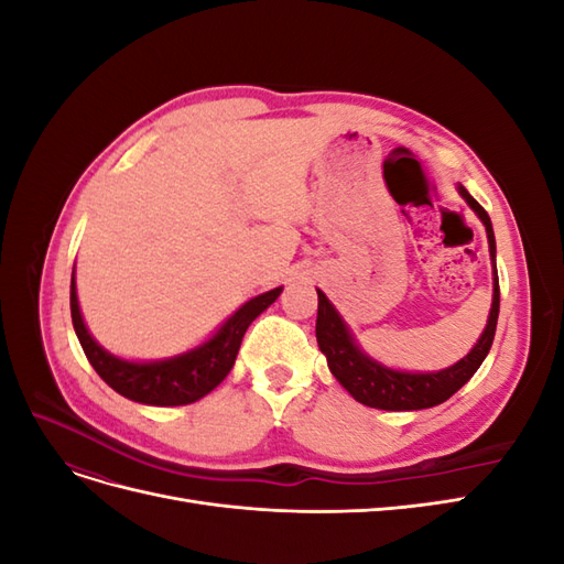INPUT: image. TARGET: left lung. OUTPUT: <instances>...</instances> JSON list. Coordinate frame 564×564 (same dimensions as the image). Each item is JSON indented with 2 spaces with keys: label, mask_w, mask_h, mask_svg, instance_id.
<instances>
[{
  "label": "left lung",
  "mask_w": 564,
  "mask_h": 564,
  "mask_svg": "<svg viewBox=\"0 0 564 564\" xmlns=\"http://www.w3.org/2000/svg\"><path fill=\"white\" fill-rule=\"evenodd\" d=\"M458 195L468 202V207L480 216L489 240V256L494 265V299L487 327L477 338L473 350L460 360L440 371H400L371 360L362 348L355 344L348 324L336 313L332 301L317 289V324L315 336L319 350L327 355L329 371L350 395L373 409L386 412H414L429 409L449 400L454 392L470 381L473 373L480 369L497 334L499 319V275H497V240H494L489 214L477 204L464 185L456 187Z\"/></svg>",
  "instance_id": "8db88e82"
}]
</instances>
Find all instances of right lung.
Returning a JSON list of instances; mask_svg holds the SVG:
<instances>
[{
	"label": "right lung",
	"mask_w": 564,
	"mask_h": 564,
	"mask_svg": "<svg viewBox=\"0 0 564 564\" xmlns=\"http://www.w3.org/2000/svg\"><path fill=\"white\" fill-rule=\"evenodd\" d=\"M280 294L282 286L270 289V292L261 296H253L240 311H235L224 324H220V329L209 340H204L202 346L155 362L122 360V357H117L108 352L104 346L96 344L87 329V324L82 319L75 272L70 282V313L73 327L84 355H87V360L91 362L98 377L112 390L141 404L181 406L209 395V392L228 377L249 324L259 317L270 303H275Z\"/></svg>",
	"instance_id": "right-lung-1"
}]
</instances>
